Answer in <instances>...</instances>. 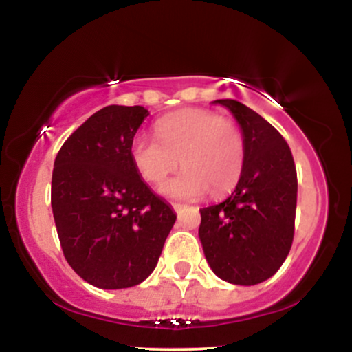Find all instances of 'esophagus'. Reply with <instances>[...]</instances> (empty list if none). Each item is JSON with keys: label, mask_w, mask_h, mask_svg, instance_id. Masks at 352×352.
I'll list each match as a JSON object with an SVG mask.
<instances>
[{"label": "esophagus", "mask_w": 352, "mask_h": 352, "mask_svg": "<svg viewBox=\"0 0 352 352\" xmlns=\"http://www.w3.org/2000/svg\"><path fill=\"white\" fill-rule=\"evenodd\" d=\"M172 208L175 210V213H180V212H184L185 208H187V205H184V204H172Z\"/></svg>", "instance_id": "1"}]
</instances>
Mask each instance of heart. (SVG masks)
<instances>
[{"mask_svg": "<svg viewBox=\"0 0 352 352\" xmlns=\"http://www.w3.org/2000/svg\"><path fill=\"white\" fill-rule=\"evenodd\" d=\"M157 139L137 134L129 145L132 165L145 182L159 185L179 165V175L165 182L172 199L195 200L210 192L220 197L240 180L245 167V137L235 120L208 109H180L155 122Z\"/></svg>", "mask_w": 352, "mask_h": 352, "instance_id": "obj_1", "label": "heart"}]
</instances>
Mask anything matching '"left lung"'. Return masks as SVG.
Masks as SVG:
<instances>
[{"label":"left lung","mask_w":352,"mask_h":352,"mask_svg":"<svg viewBox=\"0 0 352 352\" xmlns=\"http://www.w3.org/2000/svg\"><path fill=\"white\" fill-rule=\"evenodd\" d=\"M245 137V167L227 200L200 210L199 236L210 268L221 280L252 286L280 270L292 250L298 177L289 145L260 114L218 99Z\"/></svg>","instance_id":"1"}]
</instances>
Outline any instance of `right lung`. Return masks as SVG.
Listing matches in <instances>:
<instances>
[{"label": "right lung", "mask_w": 352, "mask_h": 352, "mask_svg": "<svg viewBox=\"0 0 352 352\" xmlns=\"http://www.w3.org/2000/svg\"><path fill=\"white\" fill-rule=\"evenodd\" d=\"M148 116L142 106H107L63 144L51 207L71 268L102 289L139 285L153 272L177 215L132 165L129 145Z\"/></svg>", "instance_id": "obj_1"}]
</instances>
